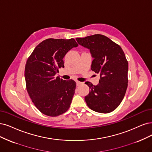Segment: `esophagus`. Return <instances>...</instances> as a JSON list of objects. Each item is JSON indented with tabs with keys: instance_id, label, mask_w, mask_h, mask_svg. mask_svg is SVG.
<instances>
[{
	"instance_id": "1",
	"label": "esophagus",
	"mask_w": 152,
	"mask_h": 152,
	"mask_svg": "<svg viewBox=\"0 0 152 152\" xmlns=\"http://www.w3.org/2000/svg\"><path fill=\"white\" fill-rule=\"evenodd\" d=\"M83 84V83H81V82H80V81H76V85L77 86H80L81 85H82Z\"/></svg>"
}]
</instances>
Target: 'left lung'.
Returning <instances> with one entry per match:
<instances>
[{
	"instance_id": "obj_1",
	"label": "left lung",
	"mask_w": 152,
	"mask_h": 152,
	"mask_svg": "<svg viewBox=\"0 0 152 152\" xmlns=\"http://www.w3.org/2000/svg\"><path fill=\"white\" fill-rule=\"evenodd\" d=\"M81 46L89 49L93 60L91 69L100 75L99 84L85 83L89 88L85 97L88 107L101 113H108L120 105L128 86V63L121 48L101 34L76 38Z\"/></svg>"
}]
</instances>
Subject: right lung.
I'll return each instance as SVG.
<instances>
[{
	"instance_id": "1",
	"label": "right lung",
	"mask_w": 152,
	"mask_h": 152,
	"mask_svg": "<svg viewBox=\"0 0 152 152\" xmlns=\"http://www.w3.org/2000/svg\"><path fill=\"white\" fill-rule=\"evenodd\" d=\"M78 44L74 39H48L38 44L25 67L27 91L42 113L57 116L69 109L75 94L76 82L56 77L64 67L66 53Z\"/></svg>"
}]
</instances>
